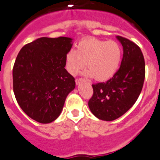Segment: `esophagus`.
I'll return each mask as SVG.
<instances>
[{
	"label": "esophagus",
	"mask_w": 160,
	"mask_h": 160,
	"mask_svg": "<svg viewBox=\"0 0 160 160\" xmlns=\"http://www.w3.org/2000/svg\"><path fill=\"white\" fill-rule=\"evenodd\" d=\"M83 81V79L82 78H77L75 80V82H76V85H78L79 83L81 82H82Z\"/></svg>",
	"instance_id": "34e87169"
}]
</instances>
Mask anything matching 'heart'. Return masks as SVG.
I'll return each mask as SVG.
<instances>
[{
    "mask_svg": "<svg viewBox=\"0 0 160 160\" xmlns=\"http://www.w3.org/2000/svg\"><path fill=\"white\" fill-rule=\"evenodd\" d=\"M122 48L114 41L94 38H85L66 55V68L71 75H77L85 68L88 78L105 82L117 73L122 61Z\"/></svg>",
    "mask_w": 160,
    "mask_h": 160,
    "instance_id": "heart-1",
    "label": "heart"
}]
</instances>
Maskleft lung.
I'll use <instances>...</instances> for the list:
<instances>
[{
	"instance_id": "1",
	"label": "left lung",
	"mask_w": 160,
	"mask_h": 160,
	"mask_svg": "<svg viewBox=\"0 0 160 160\" xmlns=\"http://www.w3.org/2000/svg\"><path fill=\"white\" fill-rule=\"evenodd\" d=\"M116 38L123 48L121 66L107 82L92 85L94 94L88 102L92 114L104 121L116 119L131 108L145 78V62L140 48L127 38Z\"/></svg>"
}]
</instances>
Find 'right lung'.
<instances>
[{
    "instance_id": "1",
    "label": "right lung",
    "mask_w": 160,
    "mask_h": 160,
    "mask_svg": "<svg viewBox=\"0 0 160 160\" xmlns=\"http://www.w3.org/2000/svg\"><path fill=\"white\" fill-rule=\"evenodd\" d=\"M72 38H40L25 45L18 54L12 82L22 111L40 123L54 121L65 101L75 88L74 78L65 69Z\"/></svg>"
}]
</instances>
